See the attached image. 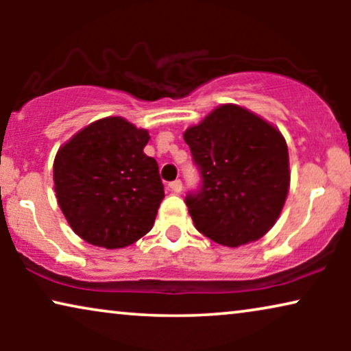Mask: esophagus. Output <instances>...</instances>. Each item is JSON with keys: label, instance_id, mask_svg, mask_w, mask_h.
I'll return each mask as SVG.
<instances>
[{"label": "esophagus", "instance_id": "obj_1", "mask_svg": "<svg viewBox=\"0 0 351 351\" xmlns=\"http://www.w3.org/2000/svg\"><path fill=\"white\" fill-rule=\"evenodd\" d=\"M169 189H171L172 191H174V193H180V191H182V182H180V180L171 182Z\"/></svg>", "mask_w": 351, "mask_h": 351}]
</instances>
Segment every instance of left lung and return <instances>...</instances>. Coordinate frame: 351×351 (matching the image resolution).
Masks as SVG:
<instances>
[{
    "instance_id": "8db88e82",
    "label": "left lung",
    "mask_w": 351,
    "mask_h": 351,
    "mask_svg": "<svg viewBox=\"0 0 351 351\" xmlns=\"http://www.w3.org/2000/svg\"><path fill=\"white\" fill-rule=\"evenodd\" d=\"M203 186L185 204L199 233L238 247L276 223L291 184L289 153L280 129L234 104L214 108L184 132Z\"/></svg>"
}]
</instances>
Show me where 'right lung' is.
Listing matches in <instances>:
<instances>
[{
    "mask_svg": "<svg viewBox=\"0 0 351 351\" xmlns=\"http://www.w3.org/2000/svg\"><path fill=\"white\" fill-rule=\"evenodd\" d=\"M150 141L121 117L90 123L57 150L56 198L71 230L93 246L126 247L150 232L165 198Z\"/></svg>",
    "mask_w": 351,
    "mask_h": 351,
    "instance_id": "right-lung-1",
    "label": "right lung"
}]
</instances>
